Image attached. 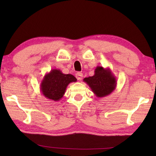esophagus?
I'll use <instances>...</instances> for the list:
<instances>
[{
    "label": "esophagus",
    "instance_id": "obj_1",
    "mask_svg": "<svg viewBox=\"0 0 156 156\" xmlns=\"http://www.w3.org/2000/svg\"><path fill=\"white\" fill-rule=\"evenodd\" d=\"M82 77H83V74L81 72H78L76 74V78L78 79V80H81L82 79Z\"/></svg>",
    "mask_w": 156,
    "mask_h": 156
}]
</instances>
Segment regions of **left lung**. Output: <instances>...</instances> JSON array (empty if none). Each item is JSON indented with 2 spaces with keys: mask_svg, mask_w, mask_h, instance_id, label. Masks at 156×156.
Wrapping results in <instances>:
<instances>
[{
  "mask_svg": "<svg viewBox=\"0 0 156 156\" xmlns=\"http://www.w3.org/2000/svg\"><path fill=\"white\" fill-rule=\"evenodd\" d=\"M92 91L97 97H107L113 92L117 87V79L111 71L110 68H104L98 66L94 69L92 76L84 78Z\"/></svg>",
  "mask_w": 156,
  "mask_h": 156,
  "instance_id": "left-lung-1",
  "label": "left lung"
}]
</instances>
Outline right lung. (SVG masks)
<instances>
[{"label": "right lung", "instance_id": "obj_1", "mask_svg": "<svg viewBox=\"0 0 156 156\" xmlns=\"http://www.w3.org/2000/svg\"><path fill=\"white\" fill-rule=\"evenodd\" d=\"M76 81L77 79L73 75L63 74L59 69H53L44 76L40 84V90L46 98L59 101L64 97L68 84Z\"/></svg>", "mask_w": 156, "mask_h": 156}]
</instances>
